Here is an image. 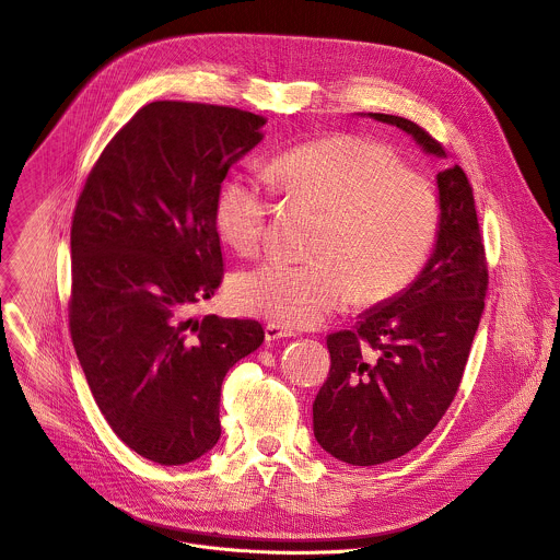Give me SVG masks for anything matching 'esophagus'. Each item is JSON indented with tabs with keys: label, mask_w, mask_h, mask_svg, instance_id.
<instances>
[{
	"label": "esophagus",
	"mask_w": 560,
	"mask_h": 560,
	"mask_svg": "<svg viewBox=\"0 0 560 560\" xmlns=\"http://www.w3.org/2000/svg\"><path fill=\"white\" fill-rule=\"evenodd\" d=\"M291 335H293V330L287 328V326H282V324H278V322H267V326H265V340H267V342H276V340H282V338H291Z\"/></svg>",
	"instance_id": "34e87169"
}]
</instances>
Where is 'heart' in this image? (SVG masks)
Masks as SVG:
<instances>
[{
	"label": "heart",
	"instance_id": "b5f03b06",
	"mask_svg": "<svg viewBox=\"0 0 560 560\" xmlns=\"http://www.w3.org/2000/svg\"><path fill=\"white\" fill-rule=\"evenodd\" d=\"M269 176L241 172L222 180L213 202L220 238L256 254L269 234L276 186L287 200L322 211L308 241L313 258H269L238 273L230 287L236 308L308 326L355 293L369 304L395 298L425 267L441 228L439 191L428 174L404 167L395 148L330 135L276 156Z\"/></svg>",
	"mask_w": 560,
	"mask_h": 560
}]
</instances>
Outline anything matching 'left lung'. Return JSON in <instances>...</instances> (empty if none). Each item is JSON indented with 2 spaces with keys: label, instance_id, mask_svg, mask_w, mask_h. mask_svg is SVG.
Instances as JSON below:
<instances>
[{
  "label": "left lung",
  "instance_id": "1",
  "mask_svg": "<svg viewBox=\"0 0 560 560\" xmlns=\"http://www.w3.org/2000/svg\"><path fill=\"white\" fill-rule=\"evenodd\" d=\"M371 117L408 132L428 154H445L415 121ZM436 185L441 228L419 278L353 330L326 338L330 371L313 401V432L351 466L397 459L432 432L459 390L479 328L488 260L472 185L459 165L439 172Z\"/></svg>",
  "mask_w": 560,
  "mask_h": 560
}]
</instances>
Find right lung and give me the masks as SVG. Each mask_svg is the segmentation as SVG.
<instances>
[{
    "label": "right lung",
    "mask_w": 560,
    "mask_h": 560,
    "mask_svg": "<svg viewBox=\"0 0 560 560\" xmlns=\"http://www.w3.org/2000/svg\"><path fill=\"white\" fill-rule=\"evenodd\" d=\"M262 126L230 105L148 103L105 145L74 207L72 345L109 428L161 466L213 448L222 380L265 340L256 319L187 317L222 282L215 194Z\"/></svg>",
    "instance_id": "1"
}]
</instances>
